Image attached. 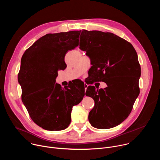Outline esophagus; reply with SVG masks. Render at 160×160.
<instances>
[{
	"mask_svg": "<svg viewBox=\"0 0 160 160\" xmlns=\"http://www.w3.org/2000/svg\"><path fill=\"white\" fill-rule=\"evenodd\" d=\"M84 87H85V90H86L88 87V85L87 83H84Z\"/></svg>",
	"mask_w": 160,
	"mask_h": 160,
	"instance_id": "1",
	"label": "esophagus"
}]
</instances>
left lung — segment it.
Wrapping results in <instances>:
<instances>
[{
    "label": "left lung",
    "mask_w": 160,
    "mask_h": 160,
    "mask_svg": "<svg viewBox=\"0 0 160 160\" xmlns=\"http://www.w3.org/2000/svg\"><path fill=\"white\" fill-rule=\"evenodd\" d=\"M79 48L90 59L91 78L107 84L104 89L91 85L87 88L85 95L95 102L89 122L100 129L115 127L128 117L140 92L138 54L125 39L96 30H82Z\"/></svg>",
    "instance_id": "left-lung-1"
}]
</instances>
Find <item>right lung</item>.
<instances>
[{"mask_svg":"<svg viewBox=\"0 0 160 160\" xmlns=\"http://www.w3.org/2000/svg\"><path fill=\"white\" fill-rule=\"evenodd\" d=\"M80 32L46 34L21 58L18 78L22 88V102L32 120L45 130L66 128L71 122L73 106L79 104L85 95V87L80 81L64 88L56 83L58 72L66 68V53L78 45Z\"/></svg>","mask_w":160,"mask_h":160,"instance_id":"right-lung-1","label":"right lung"}]
</instances>
